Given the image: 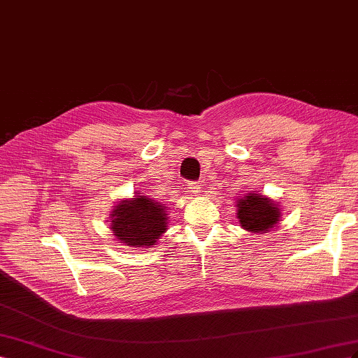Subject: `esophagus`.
<instances>
[{"mask_svg":"<svg viewBox=\"0 0 358 358\" xmlns=\"http://www.w3.org/2000/svg\"><path fill=\"white\" fill-rule=\"evenodd\" d=\"M189 189H190L192 193H195V195H198V193H199L201 189H202V187H201V182H198V181L190 182V187H189Z\"/></svg>","mask_w":358,"mask_h":358,"instance_id":"1","label":"esophagus"}]
</instances>
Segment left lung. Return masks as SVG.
<instances>
[{"label":"left lung","mask_w":358,"mask_h":358,"mask_svg":"<svg viewBox=\"0 0 358 358\" xmlns=\"http://www.w3.org/2000/svg\"><path fill=\"white\" fill-rule=\"evenodd\" d=\"M237 217L244 229L250 232H265L274 228L280 217V211L275 203L258 193H250L237 203Z\"/></svg>","instance_id":"8db88e82"}]
</instances>
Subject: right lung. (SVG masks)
Segmentation results:
<instances>
[{"mask_svg":"<svg viewBox=\"0 0 358 358\" xmlns=\"http://www.w3.org/2000/svg\"><path fill=\"white\" fill-rule=\"evenodd\" d=\"M110 217L114 236L131 248L152 246L166 231L165 208L147 196L121 201Z\"/></svg>","mask_w":358,"mask_h":358,"instance_id":"add662e5","label":"right lung"}]
</instances>
